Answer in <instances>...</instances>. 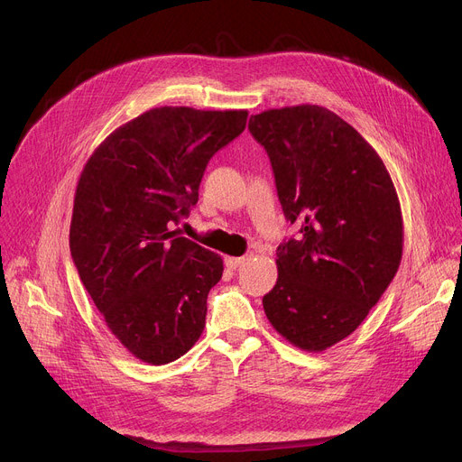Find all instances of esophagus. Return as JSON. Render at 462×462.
I'll use <instances>...</instances> for the list:
<instances>
[{
  "label": "esophagus",
  "mask_w": 462,
  "mask_h": 462,
  "mask_svg": "<svg viewBox=\"0 0 462 462\" xmlns=\"http://www.w3.org/2000/svg\"><path fill=\"white\" fill-rule=\"evenodd\" d=\"M249 258L247 256H239V258H234V256H228L226 260H225V263H226V268L228 270H237L241 263H245Z\"/></svg>",
  "instance_id": "34e87169"
}]
</instances>
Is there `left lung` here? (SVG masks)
Instances as JSON below:
<instances>
[{"instance_id": "1", "label": "left lung", "mask_w": 462, "mask_h": 462, "mask_svg": "<svg viewBox=\"0 0 462 462\" xmlns=\"http://www.w3.org/2000/svg\"><path fill=\"white\" fill-rule=\"evenodd\" d=\"M277 197L298 236L277 249V284L262 303L272 326L307 352L343 341L393 281L402 256L397 192L373 145L319 105L251 116Z\"/></svg>"}]
</instances>
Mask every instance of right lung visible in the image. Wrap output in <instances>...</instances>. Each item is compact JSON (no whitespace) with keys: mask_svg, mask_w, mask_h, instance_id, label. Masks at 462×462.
<instances>
[{"mask_svg":"<svg viewBox=\"0 0 462 462\" xmlns=\"http://www.w3.org/2000/svg\"><path fill=\"white\" fill-rule=\"evenodd\" d=\"M247 116L153 108L116 129L82 170L70 256L108 329L143 363L181 357L204 331L223 258L172 226L197 206L209 159L244 133Z\"/></svg>","mask_w":462,"mask_h":462,"instance_id":"1","label":"right lung"}]
</instances>
